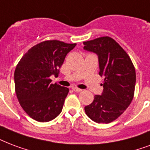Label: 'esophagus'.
Wrapping results in <instances>:
<instances>
[{"label":"esophagus","mask_w":150,"mask_h":150,"mask_svg":"<svg viewBox=\"0 0 150 150\" xmlns=\"http://www.w3.org/2000/svg\"><path fill=\"white\" fill-rule=\"evenodd\" d=\"M72 90H74V91H75V92H81V91H82V89H79V88H77V87H75V86H74V87H72Z\"/></svg>","instance_id":"34e87169"}]
</instances>
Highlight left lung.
I'll use <instances>...</instances> for the list:
<instances>
[{"instance_id": "obj_1", "label": "left lung", "mask_w": 150, "mask_h": 150, "mask_svg": "<svg viewBox=\"0 0 150 150\" xmlns=\"http://www.w3.org/2000/svg\"><path fill=\"white\" fill-rule=\"evenodd\" d=\"M83 49L98 56L99 75L104 79L101 95L85 107L86 114L96 123H108L118 118L134 98L135 68L128 54L110 37L83 42Z\"/></svg>"}]
</instances>
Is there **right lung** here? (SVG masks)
I'll return each mask as SVG.
<instances>
[{"label": "right lung", "mask_w": 150, "mask_h": 150, "mask_svg": "<svg viewBox=\"0 0 150 150\" xmlns=\"http://www.w3.org/2000/svg\"><path fill=\"white\" fill-rule=\"evenodd\" d=\"M76 44L57 40L45 41L30 48L18 63L14 73L15 89L20 105L38 122H49L62 111L69 89L52 84L65 57Z\"/></svg>", "instance_id": "obj_1"}]
</instances>
